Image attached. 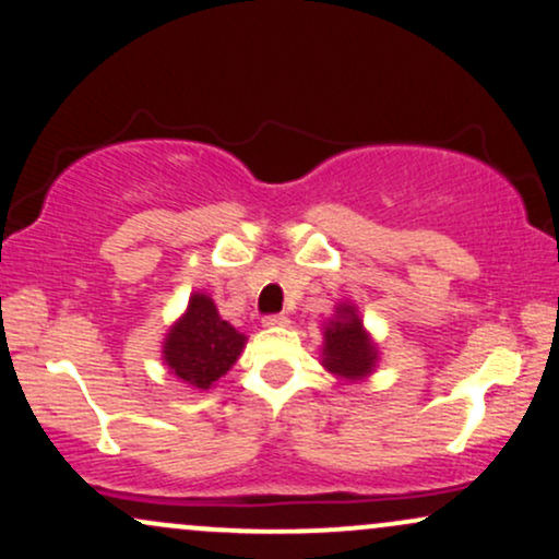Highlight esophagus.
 I'll return each instance as SVG.
<instances>
[{"mask_svg":"<svg viewBox=\"0 0 559 559\" xmlns=\"http://www.w3.org/2000/svg\"><path fill=\"white\" fill-rule=\"evenodd\" d=\"M288 320H286V316H267V318H262V325H265V329H281V325H286Z\"/></svg>","mask_w":559,"mask_h":559,"instance_id":"34e87169","label":"esophagus"}]
</instances>
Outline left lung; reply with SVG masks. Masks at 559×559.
Segmentation results:
<instances>
[{
  "label": "left lung",
  "instance_id": "obj_1",
  "mask_svg": "<svg viewBox=\"0 0 559 559\" xmlns=\"http://www.w3.org/2000/svg\"><path fill=\"white\" fill-rule=\"evenodd\" d=\"M320 365L342 381H365L376 373L378 344L365 329L355 301H338L333 316L323 323Z\"/></svg>",
  "mask_w": 559,
  "mask_h": 559
}]
</instances>
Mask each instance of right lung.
<instances>
[{
  "instance_id": "right-lung-1",
  "label": "right lung",
  "mask_w": 559,
  "mask_h": 559,
  "mask_svg": "<svg viewBox=\"0 0 559 559\" xmlns=\"http://www.w3.org/2000/svg\"><path fill=\"white\" fill-rule=\"evenodd\" d=\"M243 344L247 336L221 318L213 297L194 292L183 316L165 333L163 362L186 386L207 391L234 368Z\"/></svg>"
}]
</instances>
